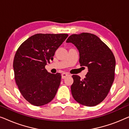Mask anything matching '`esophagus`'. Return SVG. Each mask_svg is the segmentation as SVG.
Masks as SVG:
<instances>
[{
	"instance_id": "1",
	"label": "esophagus",
	"mask_w": 129,
	"mask_h": 129,
	"mask_svg": "<svg viewBox=\"0 0 129 129\" xmlns=\"http://www.w3.org/2000/svg\"><path fill=\"white\" fill-rule=\"evenodd\" d=\"M69 76V75H68V73H63L61 74V78L62 79H64L65 77H66L67 76Z\"/></svg>"
}]
</instances>
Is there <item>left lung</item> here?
Here are the masks:
<instances>
[{"label": "left lung", "instance_id": "1", "mask_svg": "<svg viewBox=\"0 0 129 129\" xmlns=\"http://www.w3.org/2000/svg\"><path fill=\"white\" fill-rule=\"evenodd\" d=\"M66 42L75 45L80 54V66L88 68L84 79L79 76H72V96L82 105H98L106 98L113 83L116 66L114 54L103 42L91 33L72 35Z\"/></svg>", "mask_w": 129, "mask_h": 129}]
</instances>
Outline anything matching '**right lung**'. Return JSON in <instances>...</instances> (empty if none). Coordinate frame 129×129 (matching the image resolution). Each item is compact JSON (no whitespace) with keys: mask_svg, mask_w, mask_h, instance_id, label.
I'll list each match as a JSON object with an SVG mask.
<instances>
[{"mask_svg":"<svg viewBox=\"0 0 129 129\" xmlns=\"http://www.w3.org/2000/svg\"><path fill=\"white\" fill-rule=\"evenodd\" d=\"M68 34L33 35L21 44L13 60L15 79L19 91L27 101L36 106L53 99L61 81L60 73H48L47 63Z\"/></svg>","mask_w":129,"mask_h":129,"instance_id":"1","label":"right lung"}]
</instances>
